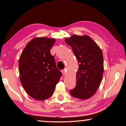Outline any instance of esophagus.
Returning <instances> with one entry per match:
<instances>
[{"mask_svg":"<svg viewBox=\"0 0 126 126\" xmlns=\"http://www.w3.org/2000/svg\"><path fill=\"white\" fill-rule=\"evenodd\" d=\"M62 73H63V75H66V69H63L62 70Z\"/></svg>","mask_w":126,"mask_h":126,"instance_id":"esophagus-1","label":"esophagus"}]
</instances>
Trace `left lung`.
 <instances>
[{
	"instance_id": "left-lung-1",
	"label": "left lung",
	"mask_w": 126,
	"mask_h": 126,
	"mask_svg": "<svg viewBox=\"0 0 126 126\" xmlns=\"http://www.w3.org/2000/svg\"><path fill=\"white\" fill-rule=\"evenodd\" d=\"M65 41L72 47L79 63L76 85L70 91V94L78 99H87L95 94L102 80V51L88 35H73Z\"/></svg>"
}]
</instances>
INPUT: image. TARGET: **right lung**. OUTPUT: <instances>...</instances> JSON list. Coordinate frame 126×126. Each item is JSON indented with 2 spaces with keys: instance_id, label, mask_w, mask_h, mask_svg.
Instances as JSON below:
<instances>
[{
  "instance_id": "1",
  "label": "right lung",
  "mask_w": 126,
  "mask_h": 126,
  "mask_svg": "<svg viewBox=\"0 0 126 126\" xmlns=\"http://www.w3.org/2000/svg\"><path fill=\"white\" fill-rule=\"evenodd\" d=\"M55 39L35 38L31 40L19 60L20 80L27 94L38 100L51 97L62 73L57 68L50 48Z\"/></svg>"
}]
</instances>
